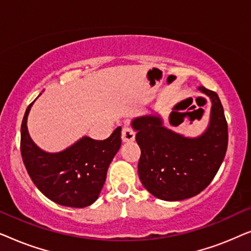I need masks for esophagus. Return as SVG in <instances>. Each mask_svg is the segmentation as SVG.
Segmentation results:
<instances>
[{"label": "esophagus", "instance_id": "34e87169", "mask_svg": "<svg viewBox=\"0 0 251 251\" xmlns=\"http://www.w3.org/2000/svg\"><path fill=\"white\" fill-rule=\"evenodd\" d=\"M135 137L136 133L131 128H129V126H123L121 135L123 143H132L133 140H135Z\"/></svg>", "mask_w": 251, "mask_h": 251}]
</instances>
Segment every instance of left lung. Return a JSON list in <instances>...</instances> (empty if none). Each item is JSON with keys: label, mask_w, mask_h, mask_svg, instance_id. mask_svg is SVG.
Returning <instances> with one entry per match:
<instances>
[{"label": "left lung", "mask_w": 251, "mask_h": 251, "mask_svg": "<svg viewBox=\"0 0 251 251\" xmlns=\"http://www.w3.org/2000/svg\"><path fill=\"white\" fill-rule=\"evenodd\" d=\"M211 101L207 129L186 137L167 128L159 113L131 121L142 154L138 175L143 186L164 201H181L204 190L221 167L227 150L228 132L222 102L216 92L198 87Z\"/></svg>", "instance_id": "1"}]
</instances>
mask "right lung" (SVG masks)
Wrapping results in <instances>:
<instances>
[{"label":"right lung","instance_id":"right-lung-1","mask_svg":"<svg viewBox=\"0 0 251 251\" xmlns=\"http://www.w3.org/2000/svg\"><path fill=\"white\" fill-rule=\"evenodd\" d=\"M33 104L27 107L20 129V151L30 179L41 193L58 204L72 208L92 204L100 194L109 164L121 147V126L105 140L84 136L60 152H46L33 142L27 129Z\"/></svg>","mask_w":251,"mask_h":251}]
</instances>
